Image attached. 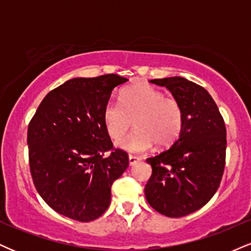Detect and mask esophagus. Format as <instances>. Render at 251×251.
I'll use <instances>...</instances> for the list:
<instances>
[{"instance_id": "esophagus-1", "label": "esophagus", "mask_w": 251, "mask_h": 251, "mask_svg": "<svg viewBox=\"0 0 251 251\" xmlns=\"http://www.w3.org/2000/svg\"><path fill=\"white\" fill-rule=\"evenodd\" d=\"M139 159L138 156H134V155H128V162H129V166H133V165H135L137 164V162L139 161Z\"/></svg>"}]
</instances>
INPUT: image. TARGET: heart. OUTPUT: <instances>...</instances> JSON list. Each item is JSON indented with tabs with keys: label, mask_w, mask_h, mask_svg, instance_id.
I'll return each instance as SVG.
<instances>
[{
	"label": "heart",
	"mask_w": 251,
	"mask_h": 251,
	"mask_svg": "<svg viewBox=\"0 0 251 251\" xmlns=\"http://www.w3.org/2000/svg\"><path fill=\"white\" fill-rule=\"evenodd\" d=\"M105 128L113 141H119L131 128L134 120L137 131L124 139L119 146L132 153L151 150L154 143L168 149L185 127V108L173 97L146 83H135L120 92L119 102L108 101L102 112Z\"/></svg>",
	"instance_id": "b5f03b06"
}]
</instances>
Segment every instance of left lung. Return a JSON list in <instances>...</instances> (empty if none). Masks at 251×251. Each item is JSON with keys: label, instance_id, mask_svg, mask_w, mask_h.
Here are the masks:
<instances>
[{"label": "left lung", "instance_id": "obj_1", "mask_svg": "<svg viewBox=\"0 0 251 251\" xmlns=\"http://www.w3.org/2000/svg\"><path fill=\"white\" fill-rule=\"evenodd\" d=\"M165 86L185 108V127L168 150L146 161L152 175L147 202L168 217H182L203 207L219 189L226 165L227 131L212 96L182 77L152 79Z\"/></svg>", "mask_w": 251, "mask_h": 251}]
</instances>
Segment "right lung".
I'll return each mask as SVG.
<instances>
[{"label":"right lung","instance_id":"obj_1","mask_svg":"<svg viewBox=\"0 0 251 251\" xmlns=\"http://www.w3.org/2000/svg\"><path fill=\"white\" fill-rule=\"evenodd\" d=\"M127 80L114 74L74 78L48 93L30 120L32 181L55 212L90 222L110 206L111 187L128 155L113 147L102 112L112 90Z\"/></svg>","mask_w":251,"mask_h":251}]
</instances>
